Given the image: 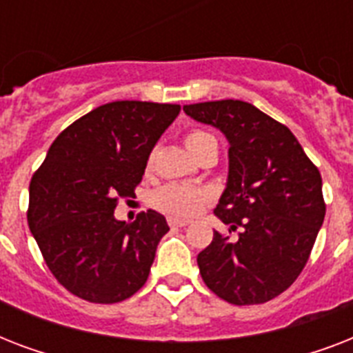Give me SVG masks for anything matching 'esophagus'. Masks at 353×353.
<instances>
[{"label": "esophagus", "instance_id": "esophagus-1", "mask_svg": "<svg viewBox=\"0 0 353 353\" xmlns=\"http://www.w3.org/2000/svg\"><path fill=\"white\" fill-rule=\"evenodd\" d=\"M190 221L188 220H179V218H168V225L170 227H187Z\"/></svg>", "mask_w": 353, "mask_h": 353}]
</instances>
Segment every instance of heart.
<instances>
[{"instance_id": "b5f03b06", "label": "heart", "mask_w": 353, "mask_h": 353, "mask_svg": "<svg viewBox=\"0 0 353 353\" xmlns=\"http://www.w3.org/2000/svg\"><path fill=\"white\" fill-rule=\"evenodd\" d=\"M210 143H216L214 137L210 133L203 132V130H192L185 135V144L190 150V154L194 157H198V154L205 146H209ZM154 163V154L148 157L146 166H152ZM210 194L205 188L188 187V185H177V183H170L161 187L159 190H155L152 203L159 210L172 216H194L198 214L199 210L203 209L205 205L209 203Z\"/></svg>"}]
</instances>
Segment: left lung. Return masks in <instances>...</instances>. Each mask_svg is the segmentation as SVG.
Returning <instances> with one entry per match:
<instances>
[{
	"mask_svg": "<svg viewBox=\"0 0 353 353\" xmlns=\"http://www.w3.org/2000/svg\"><path fill=\"white\" fill-rule=\"evenodd\" d=\"M229 141V179L214 214L238 238L214 231L198 254L201 279L236 306L285 291L312 254L326 214L323 177L290 128L243 101L183 106Z\"/></svg>",
	"mask_w": 353,
	"mask_h": 353,
	"instance_id": "8db88e82",
	"label": "left lung"
}]
</instances>
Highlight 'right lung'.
Instances as JSON below:
<instances>
[{
  "label": "right lung",
  "instance_id": "obj_1",
  "mask_svg": "<svg viewBox=\"0 0 353 353\" xmlns=\"http://www.w3.org/2000/svg\"><path fill=\"white\" fill-rule=\"evenodd\" d=\"M179 104L117 101L63 130L34 172L29 229L60 284L93 304L135 295L168 232L165 216L146 210L133 223L115 220L119 199L135 198L146 161Z\"/></svg>",
  "mask_w": 353,
  "mask_h": 353
}]
</instances>
